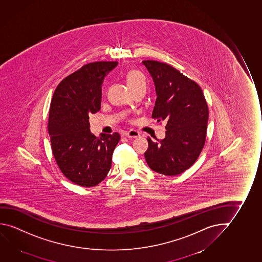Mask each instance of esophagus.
Listing matches in <instances>:
<instances>
[{"label": "esophagus", "instance_id": "1", "mask_svg": "<svg viewBox=\"0 0 262 262\" xmlns=\"http://www.w3.org/2000/svg\"><path fill=\"white\" fill-rule=\"evenodd\" d=\"M123 136L125 137L129 138V139H133V138H138L140 137V133L136 132V130H133V129H130L129 132H127V133H125L123 134Z\"/></svg>", "mask_w": 262, "mask_h": 262}]
</instances>
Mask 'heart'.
Wrapping results in <instances>:
<instances>
[{"label":"heart","instance_id":"1","mask_svg":"<svg viewBox=\"0 0 262 262\" xmlns=\"http://www.w3.org/2000/svg\"><path fill=\"white\" fill-rule=\"evenodd\" d=\"M127 83L129 85V89L133 91L135 89L145 86L146 87V78L144 74L138 71V70H132L129 71L127 74Z\"/></svg>","mask_w":262,"mask_h":262}]
</instances>
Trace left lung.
Instances as JSON below:
<instances>
[{"mask_svg": "<svg viewBox=\"0 0 262 262\" xmlns=\"http://www.w3.org/2000/svg\"><path fill=\"white\" fill-rule=\"evenodd\" d=\"M155 83L157 99L152 112L158 122L165 121L166 137L151 141L144 153L149 168L175 176L193 165L205 144L209 109L197 82L169 64L143 60Z\"/></svg>", "mask_w": 262, "mask_h": 262, "instance_id": "8db88e82", "label": "left lung"}]
</instances>
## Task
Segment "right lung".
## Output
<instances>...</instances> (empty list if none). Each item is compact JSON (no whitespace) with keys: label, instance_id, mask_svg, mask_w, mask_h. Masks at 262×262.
<instances>
[{"label":"right lung","instance_id":"right-lung-1","mask_svg":"<svg viewBox=\"0 0 262 262\" xmlns=\"http://www.w3.org/2000/svg\"><path fill=\"white\" fill-rule=\"evenodd\" d=\"M117 64L83 65L60 81L53 93L48 121L53 156L65 177L81 187H93L104 180L121 140L118 133L94 136L89 122V115L101 109V81Z\"/></svg>","mask_w":262,"mask_h":262}]
</instances>
